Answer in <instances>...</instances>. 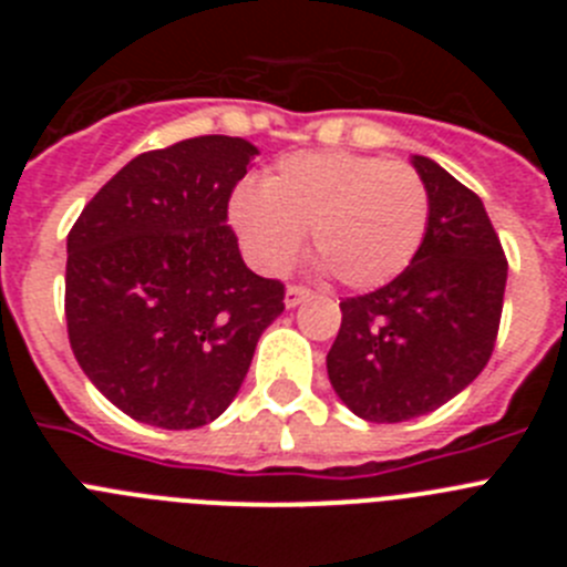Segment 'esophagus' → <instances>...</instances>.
Listing matches in <instances>:
<instances>
[{
	"mask_svg": "<svg viewBox=\"0 0 567 567\" xmlns=\"http://www.w3.org/2000/svg\"><path fill=\"white\" fill-rule=\"evenodd\" d=\"M309 295H312V292H309V289H303V287H287V298H284V300H287V307L292 309V307H298V303H303Z\"/></svg>",
	"mask_w": 567,
	"mask_h": 567,
	"instance_id": "esophagus-1",
	"label": "esophagus"
}]
</instances>
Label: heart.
Returning a JSON list of instances; mask_svg holds the SVG:
<instances>
[{
  "label": "heart",
  "mask_w": 567,
  "mask_h": 567,
  "mask_svg": "<svg viewBox=\"0 0 567 567\" xmlns=\"http://www.w3.org/2000/svg\"><path fill=\"white\" fill-rule=\"evenodd\" d=\"M429 209V189L412 164L315 150L284 155L264 187L240 184L229 221L264 272H287L312 229L320 267L349 289H374L412 264Z\"/></svg>",
  "instance_id": "heart-1"
}]
</instances>
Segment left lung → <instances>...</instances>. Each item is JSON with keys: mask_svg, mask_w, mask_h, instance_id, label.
Here are the masks:
<instances>
[{"mask_svg": "<svg viewBox=\"0 0 567 567\" xmlns=\"http://www.w3.org/2000/svg\"><path fill=\"white\" fill-rule=\"evenodd\" d=\"M429 189V229L385 287L340 300L327 354L338 398L369 423H403L460 394L488 363L508 260L477 193L414 155Z\"/></svg>", "mask_w": 567, "mask_h": 567, "instance_id": "1", "label": "left lung"}]
</instances>
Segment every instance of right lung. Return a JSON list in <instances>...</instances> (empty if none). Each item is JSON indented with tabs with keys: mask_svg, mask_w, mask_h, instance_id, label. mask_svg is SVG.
Masks as SVG:
<instances>
[{
	"mask_svg": "<svg viewBox=\"0 0 567 567\" xmlns=\"http://www.w3.org/2000/svg\"><path fill=\"white\" fill-rule=\"evenodd\" d=\"M255 155L233 135L135 155L70 229V349L138 423L178 432L221 417L284 312V284L247 269L227 224Z\"/></svg>",
	"mask_w": 567,
	"mask_h": 567,
	"instance_id": "right-lung-1",
	"label": "right lung"
}]
</instances>
